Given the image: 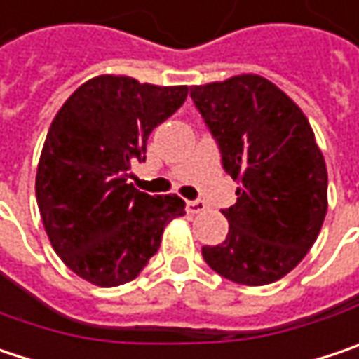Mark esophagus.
Returning a JSON list of instances; mask_svg holds the SVG:
<instances>
[{"instance_id":"obj_1","label":"esophagus","mask_w":359,"mask_h":359,"mask_svg":"<svg viewBox=\"0 0 359 359\" xmlns=\"http://www.w3.org/2000/svg\"><path fill=\"white\" fill-rule=\"evenodd\" d=\"M186 210L190 215H198V212L206 210V202H202V200H190V202H186Z\"/></svg>"}]
</instances>
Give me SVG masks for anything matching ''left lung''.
I'll return each instance as SVG.
<instances>
[{
  "label": "left lung",
  "mask_w": 359,
  "mask_h": 359,
  "mask_svg": "<svg viewBox=\"0 0 359 359\" xmlns=\"http://www.w3.org/2000/svg\"><path fill=\"white\" fill-rule=\"evenodd\" d=\"M212 133L224 171L239 182L222 210L229 235L204 245V262L222 278L266 286L294 269L327 215V167L315 133L294 102L259 75L190 88Z\"/></svg>",
  "instance_id": "8db88e82"
}]
</instances>
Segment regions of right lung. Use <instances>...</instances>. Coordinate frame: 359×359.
<instances>
[{"mask_svg": "<svg viewBox=\"0 0 359 359\" xmlns=\"http://www.w3.org/2000/svg\"><path fill=\"white\" fill-rule=\"evenodd\" d=\"M186 97V86L100 75L55 116L40 153L36 202L53 249L79 278L104 288L135 280L167 222L186 215L175 194L149 196L128 182L153 128Z\"/></svg>", "mask_w": 359, "mask_h": 359, "instance_id": "right-lung-1", "label": "right lung"}]
</instances>
